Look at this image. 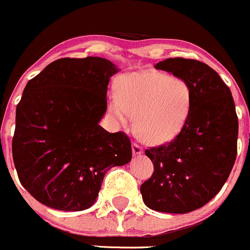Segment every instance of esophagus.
Wrapping results in <instances>:
<instances>
[{
    "label": "esophagus",
    "instance_id": "34e87169",
    "mask_svg": "<svg viewBox=\"0 0 250 250\" xmlns=\"http://www.w3.org/2000/svg\"><path fill=\"white\" fill-rule=\"evenodd\" d=\"M143 153V148L138 146L137 143H132V154L133 155H140Z\"/></svg>",
    "mask_w": 250,
    "mask_h": 250
}]
</instances>
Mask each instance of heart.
<instances>
[{
  "mask_svg": "<svg viewBox=\"0 0 250 250\" xmlns=\"http://www.w3.org/2000/svg\"><path fill=\"white\" fill-rule=\"evenodd\" d=\"M117 93L109 98V112L123 124L135 115L136 135L149 145L172 141L188 120L192 90L181 78L160 71L132 73L120 79Z\"/></svg>",
  "mask_w": 250,
  "mask_h": 250,
  "instance_id": "obj_1",
  "label": "heart"
}]
</instances>
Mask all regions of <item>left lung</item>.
<instances>
[{
	"mask_svg": "<svg viewBox=\"0 0 250 250\" xmlns=\"http://www.w3.org/2000/svg\"><path fill=\"white\" fill-rule=\"evenodd\" d=\"M189 83L192 105L181 132L146 149L154 172L141 186L149 209L186 214L202 208L222 188L237 155L238 119L233 98L219 74L196 59L167 58L154 65Z\"/></svg>",
	"mask_w": 250,
	"mask_h": 250,
	"instance_id": "obj_1",
	"label": "left lung"
}]
</instances>
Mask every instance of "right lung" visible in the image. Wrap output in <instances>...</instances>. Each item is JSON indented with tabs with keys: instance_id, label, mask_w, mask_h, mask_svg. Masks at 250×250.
<instances>
[{
	"instance_id": "add662e5",
	"label": "right lung",
	"mask_w": 250,
	"mask_h": 250,
	"mask_svg": "<svg viewBox=\"0 0 250 250\" xmlns=\"http://www.w3.org/2000/svg\"><path fill=\"white\" fill-rule=\"evenodd\" d=\"M118 71L101 57L62 58L26 83L12 153L19 181L40 203L63 211L90 208L105 172L132 158L127 136L100 125Z\"/></svg>"
}]
</instances>
